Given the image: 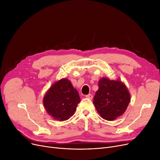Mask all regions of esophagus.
Wrapping results in <instances>:
<instances>
[{
	"label": "esophagus",
	"instance_id": "esophagus-1",
	"mask_svg": "<svg viewBox=\"0 0 160 160\" xmlns=\"http://www.w3.org/2000/svg\"><path fill=\"white\" fill-rule=\"evenodd\" d=\"M86 98H88V99H93V95L92 94H88V95H86Z\"/></svg>",
	"mask_w": 160,
	"mask_h": 160
}]
</instances>
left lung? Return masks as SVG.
Returning a JSON list of instances; mask_svg holds the SVG:
<instances>
[{
    "label": "left lung",
    "mask_w": 160,
    "mask_h": 160,
    "mask_svg": "<svg viewBox=\"0 0 160 160\" xmlns=\"http://www.w3.org/2000/svg\"><path fill=\"white\" fill-rule=\"evenodd\" d=\"M130 100L129 92L123 82L102 78L99 81V89L94 96L93 104L103 119L112 121L123 115Z\"/></svg>",
    "instance_id": "1"
}]
</instances>
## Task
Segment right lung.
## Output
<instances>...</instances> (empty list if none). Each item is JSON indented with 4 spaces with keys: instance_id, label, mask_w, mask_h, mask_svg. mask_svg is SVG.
<instances>
[{
    "instance_id": "add662e5",
    "label": "right lung",
    "mask_w": 160,
    "mask_h": 160,
    "mask_svg": "<svg viewBox=\"0 0 160 160\" xmlns=\"http://www.w3.org/2000/svg\"><path fill=\"white\" fill-rule=\"evenodd\" d=\"M80 98L71 81L63 78L55 82L44 95L46 110L54 120L65 121L74 114Z\"/></svg>"
}]
</instances>
